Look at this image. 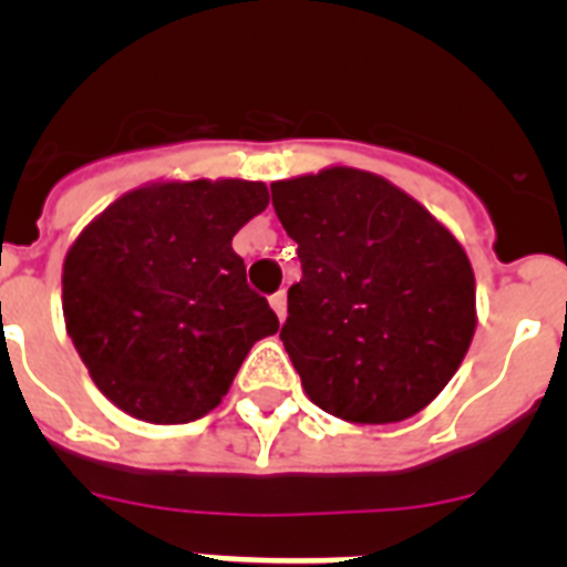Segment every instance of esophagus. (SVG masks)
Wrapping results in <instances>:
<instances>
[{
  "instance_id": "34e87169",
  "label": "esophagus",
  "mask_w": 567,
  "mask_h": 567,
  "mask_svg": "<svg viewBox=\"0 0 567 567\" xmlns=\"http://www.w3.org/2000/svg\"><path fill=\"white\" fill-rule=\"evenodd\" d=\"M269 303H272V309H275V315H278V320L287 318V292H284V289H280V292H275L272 298H269Z\"/></svg>"
}]
</instances>
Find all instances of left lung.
Listing matches in <instances>:
<instances>
[{
	"instance_id": "obj_1",
	"label": "left lung",
	"mask_w": 567,
	"mask_h": 567,
	"mask_svg": "<svg viewBox=\"0 0 567 567\" xmlns=\"http://www.w3.org/2000/svg\"><path fill=\"white\" fill-rule=\"evenodd\" d=\"M272 207L303 269L280 340L309 400L369 425L425 409L477 327L457 238L412 195L352 167L275 182Z\"/></svg>"
}]
</instances>
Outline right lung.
<instances>
[{
	"instance_id": "1",
	"label": "right lung",
	"mask_w": 567,
	"mask_h": 567,
	"mask_svg": "<svg viewBox=\"0 0 567 567\" xmlns=\"http://www.w3.org/2000/svg\"><path fill=\"white\" fill-rule=\"evenodd\" d=\"M260 182H169L110 204L64 258L68 334L93 383L150 423L221 403L278 315L247 284L233 235L267 209Z\"/></svg>"
}]
</instances>
